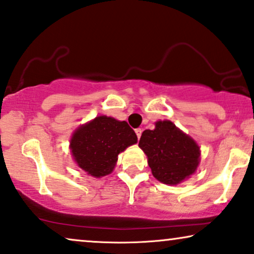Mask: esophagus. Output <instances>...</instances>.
<instances>
[{
    "label": "esophagus",
    "instance_id": "34e87169",
    "mask_svg": "<svg viewBox=\"0 0 254 254\" xmlns=\"http://www.w3.org/2000/svg\"><path fill=\"white\" fill-rule=\"evenodd\" d=\"M135 133H136L137 139H140L141 134H142V129H141V128H136V129H135Z\"/></svg>",
    "mask_w": 254,
    "mask_h": 254
}]
</instances>
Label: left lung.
<instances>
[{
  "mask_svg": "<svg viewBox=\"0 0 254 254\" xmlns=\"http://www.w3.org/2000/svg\"><path fill=\"white\" fill-rule=\"evenodd\" d=\"M139 147L148 157L151 173L164 184H177L192 175L199 163V147L170 121H157L146 129Z\"/></svg>",
  "mask_w": 254,
  "mask_h": 254,
  "instance_id": "8db88e82",
  "label": "left lung"
}]
</instances>
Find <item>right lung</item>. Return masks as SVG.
I'll use <instances>...</instances> for the list:
<instances>
[{"label": "right lung", "instance_id": "1", "mask_svg": "<svg viewBox=\"0 0 254 254\" xmlns=\"http://www.w3.org/2000/svg\"><path fill=\"white\" fill-rule=\"evenodd\" d=\"M136 142V134L126 121L101 115L74 131L70 148L81 169L100 177L111 174L118 155Z\"/></svg>", "mask_w": 254, "mask_h": 254}]
</instances>
